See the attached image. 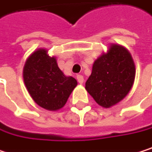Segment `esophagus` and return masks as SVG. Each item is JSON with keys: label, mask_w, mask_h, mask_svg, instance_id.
Wrapping results in <instances>:
<instances>
[{"label": "esophagus", "mask_w": 152, "mask_h": 152, "mask_svg": "<svg viewBox=\"0 0 152 152\" xmlns=\"http://www.w3.org/2000/svg\"><path fill=\"white\" fill-rule=\"evenodd\" d=\"M77 79L79 84H83L84 83V77H83L82 75H77Z\"/></svg>", "instance_id": "34e87169"}]
</instances>
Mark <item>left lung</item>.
Masks as SVG:
<instances>
[{
    "instance_id": "obj_1",
    "label": "left lung",
    "mask_w": 152,
    "mask_h": 152,
    "mask_svg": "<svg viewBox=\"0 0 152 152\" xmlns=\"http://www.w3.org/2000/svg\"><path fill=\"white\" fill-rule=\"evenodd\" d=\"M134 77L135 66L130 53L114 44L94 61L86 89L99 105L110 108L127 95Z\"/></svg>"
}]
</instances>
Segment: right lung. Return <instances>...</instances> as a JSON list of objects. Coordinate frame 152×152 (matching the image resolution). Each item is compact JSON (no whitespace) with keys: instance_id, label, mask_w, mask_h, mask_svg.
I'll list each match as a JSON object with an SVG mask.
<instances>
[{"instance_id":"right-lung-1","label":"right lung","mask_w":152,"mask_h":152,"mask_svg":"<svg viewBox=\"0 0 152 152\" xmlns=\"http://www.w3.org/2000/svg\"><path fill=\"white\" fill-rule=\"evenodd\" d=\"M24 82L33 100L48 110L61 109L77 82L66 77L58 68L56 58L40 49L27 58L23 70Z\"/></svg>"}]
</instances>
